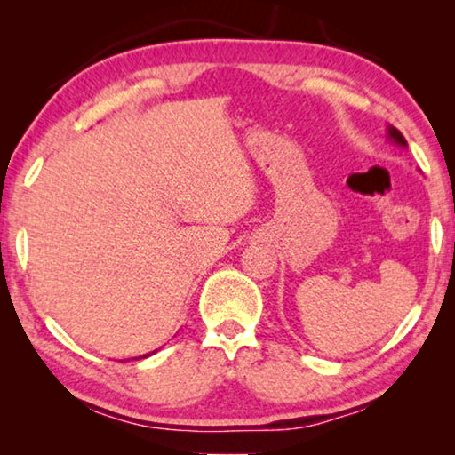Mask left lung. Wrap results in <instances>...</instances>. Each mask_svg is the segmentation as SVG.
Instances as JSON below:
<instances>
[{
	"mask_svg": "<svg viewBox=\"0 0 455 455\" xmlns=\"http://www.w3.org/2000/svg\"><path fill=\"white\" fill-rule=\"evenodd\" d=\"M387 138H389L391 142H395L397 146H403V148L407 146L403 134L399 132V130H397V128H394V126H387Z\"/></svg>",
	"mask_w": 455,
	"mask_h": 455,
	"instance_id": "1",
	"label": "left lung"
}]
</instances>
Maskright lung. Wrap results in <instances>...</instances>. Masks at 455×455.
Instances as JSON below:
<instances>
[{"instance_id":"right-lung-1","label":"right lung","mask_w":455,"mask_h":455,"mask_svg":"<svg viewBox=\"0 0 455 455\" xmlns=\"http://www.w3.org/2000/svg\"><path fill=\"white\" fill-rule=\"evenodd\" d=\"M152 353H154V351H152ZM152 353H148V355H152ZM148 355H142V357H148ZM136 359H138V357H136Z\"/></svg>"}]
</instances>
